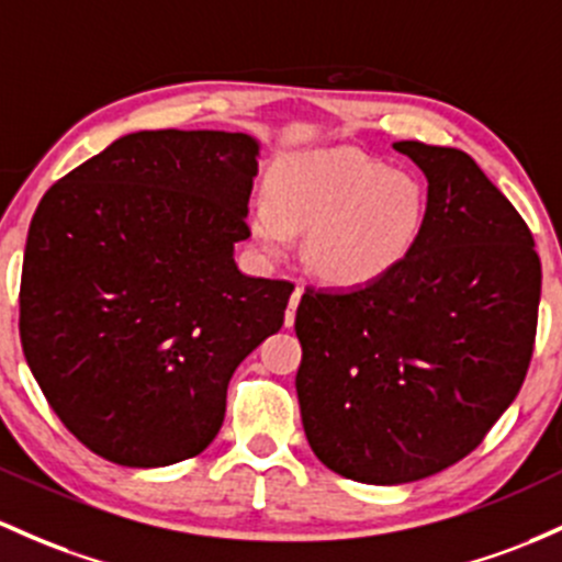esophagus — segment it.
Returning <instances> with one entry per match:
<instances>
[{"mask_svg": "<svg viewBox=\"0 0 562 562\" xmlns=\"http://www.w3.org/2000/svg\"><path fill=\"white\" fill-rule=\"evenodd\" d=\"M301 295H304V288L295 285L293 293H291V304H288V312H285V325L291 328V325L295 323V310H299L301 304Z\"/></svg>", "mask_w": 562, "mask_h": 562, "instance_id": "34e87169", "label": "esophagus"}]
</instances>
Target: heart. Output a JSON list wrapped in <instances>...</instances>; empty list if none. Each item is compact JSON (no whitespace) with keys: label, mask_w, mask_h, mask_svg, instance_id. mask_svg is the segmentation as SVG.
<instances>
[{"label":"heart","mask_w":562,"mask_h":562,"mask_svg":"<svg viewBox=\"0 0 562 562\" xmlns=\"http://www.w3.org/2000/svg\"><path fill=\"white\" fill-rule=\"evenodd\" d=\"M427 196L411 172L355 149L299 154L269 176V200L250 211L263 252L280 258L306 232V263L319 280L357 288L381 280L416 245Z\"/></svg>","instance_id":"1"}]
</instances>
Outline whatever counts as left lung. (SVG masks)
Returning a JSON list of instances; mask_svg holds the SVG:
<instances>
[{"label": "left lung", "instance_id": "1", "mask_svg": "<svg viewBox=\"0 0 562 562\" xmlns=\"http://www.w3.org/2000/svg\"><path fill=\"white\" fill-rule=\"evenodd\" d=\"M394 149L429 181L413 250L368 285L306 288L295 312L306 440L371 485L429 477L485 440L526 381L541 295L531 229L470 154Z\"/></svg>", "mask_w": 562, "mask_h": 562}]
</instances>
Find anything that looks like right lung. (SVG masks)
I'll list each match as a JSON object with an SVG mask.
<instances>
[{"label":"right lung","mask_w":562,"mask_h":562,"mask_svg":"<svg viewBox=\"0 0 562 562\" xmlns=\"http://www.w3.org/2000/svg\"><path fill=\"white\" fill-rule=\"evenodd\" d=\"M256 157L245 133H131L53 183L31 218L23 355L55 416L106 461L205 451L232 373L285 323L293 282L234 263Z\"/></svg>","instance_id":"right-lung-1"}]
</instances>
